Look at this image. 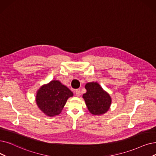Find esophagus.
Returning <instances> with one entry per match:
<instances>
[{
  "instance_id": "esophagus-1",
  "label": "esophagus",
  "mask_w": 156,
  "mask_h": 156,
  "mask_svg": "<svg viewBox=\"0 0 156 156\" xmlns=\"http://www.w3.org/2000/svg\"><path fill=\"white\" fill-rule=\"evenodd\" d=\"M81 92H80V89H76V90H75V94H76V96H77V97H79V96H80V94Z\"/></svg>"
}]
</instances>
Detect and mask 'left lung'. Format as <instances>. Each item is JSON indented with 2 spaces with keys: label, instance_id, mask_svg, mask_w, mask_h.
<instances>
[{
  "label": "left lung",
  "instance_id": "obj_1",
  "mask_svg": "<svg viewBox=\"0 0 156 156\" xmlns=\"http://www.w3.org/2000/svg\"><path fill=\"white\" fill-rule=\"evenodd\" d=\"M87 92L83 95L85 104L90 113L94 115L105 114L110 109L112 98L98 82L86 83Z\"/></svg>",
  "mask_w": 156,
  "mask_h": 156
}]
</instances>
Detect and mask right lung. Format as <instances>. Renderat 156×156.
I'll return each mask as SVG.
<instances>
[{"label": "right lung", "instance_id": "obj_1", "mask_svg": "<svg viewBox=\"0 0 156 156\" xmlns=\"http://www.w3.org/2000/svg\"><path fill=\"white\" fill-rule=\"evenodd\" d=\"M73 93L58 80H52L41 87L36 92V102L39 110L48 117L62 112L67 100Z\"/></svg>", "mask_w": 156, "mask_h": 156}]
</instances>
